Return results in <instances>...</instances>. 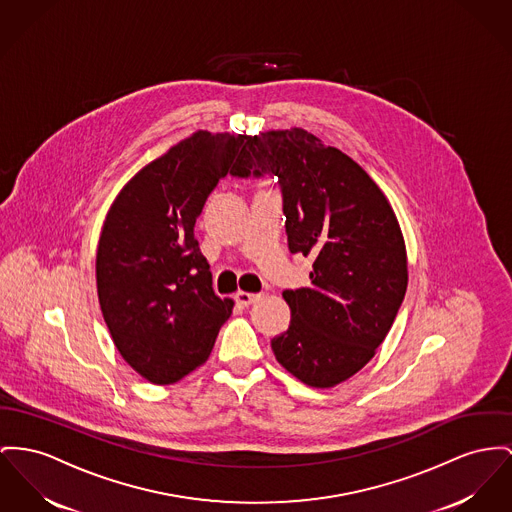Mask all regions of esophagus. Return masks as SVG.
Here are the masks:
<instances>
[{
    "label": "esophagus",
    "instance_id": "1",
    "mask_svg": "<svg viewBox=\"0 0 512 512\" xmlns=\"http://www.w3.org/2000/svg\"><path fill=\"white\" fill-rule=\"evenodd\" d=\"M235 299H237V303H239L240 307H250L252 303H256V301L260 299V295H258V293H246V291H239V293L235 295Z\"/></svg>",
    "mask_w": 512,
    "mask_h": 512
}]
</instances>
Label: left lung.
Returning a JSON list of instances; mask_svg holds the SVG:
<instances>
[{
  "label": "left lung",
  "instance_id": "1",
  "mask_svg": "<svg viewBox=\"0 0 512 512\" xmlns=\"http://www.w3.org/2000/svg\"><path fill=\"white\" fill-rule=\"evenodd\" d=\"M237 178H277L291 254L314 258L310 283L283 291L287 332L275 359L301 382L332 388L361 371L408 289L406 244L375 180L301 128L248 137Z\"/></svg>",
  "mask_w": 512,
  "mask_h": 512
}]
</instances>
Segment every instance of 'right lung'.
Returning <instances> with one entry per match:
<instances>
[{
    "instance_id": "1",
    "label": "right lung",
    "mask_w": 512,
    "mask_h": 512,
    "mask_svg": "<svg viewBox=\"0 0 512 512\" xmlns=\"http://www.w3.org/2000/svg\"><path fill=\"white\" fill-rule=\"evenodd\" d=\"M248 136L196 132L143 167L104 219L97 289L126 363L171 384L209 357L233 301L219 299L194 225Z\"/></svg>"
}]
</instances>
